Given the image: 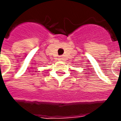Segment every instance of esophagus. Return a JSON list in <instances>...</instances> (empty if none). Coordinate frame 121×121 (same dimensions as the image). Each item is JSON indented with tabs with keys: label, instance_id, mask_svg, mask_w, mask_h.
Returning <instances> with one entry per match:
<instances>
[{
	"label": "esophagus",
	"instance_id": "34e87169",
	"mask_svg": "<svg viewBox=\"0 0 121 121\" xmlns=\"http://www.w3.org/2000/svg\"><path fill=\"white\" fill-rule=\"evenodd\" d=\"M59 59L60 60H62V59H63V58H62V56H60L59 58Z\"/></svg>",
	"mask_w": 121,
	"mask_h": 121
}]
</instances>
